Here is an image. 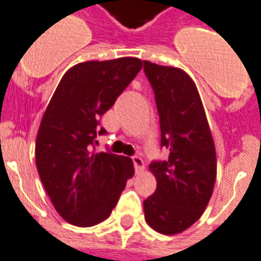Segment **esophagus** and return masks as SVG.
Listing matches in <instances>:
<instances>
[{
  "instance_id": "34e87169",
  "label": "esophagus",
  "mask_w": 261,
  "mask_h": 261,
  "mask_svg": "<svg viewBox=\"0 0 261 261\" xmlns=\"http://www.w3.org/2000/svg\"><path fill=\"white\" fill-rule=\"evenodd\" d=\"M133 164H134V168H136L137 173H140L144 170V161H142L140 156H133Z\"/></svg>"
}]
</instances>
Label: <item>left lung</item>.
Instances as JSON below:
<instances>
[{
	"label": "left lung",
	"mask_w": 261,
	"mask_h": 261,
	"mask_svg": "<svg viewBox=\"0 0 261 261\" xmlns=\"http://www.w3.org/2000/svg\"><path fill=\"white\" fill-rule=\"evenodd\" d=\"M155 93L161 147L166 161H153L149 170L156 190L144 201L147 224L159 233L176 235L200 218L213 194L217 155L207 116L196 84L180 68L144 61Z\"/></svg>",
	"instance_id": "left-lung-1"
}]
</instances>
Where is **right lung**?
I'll list each match as a JSON object with an SVG mask.
<instances>
[{"mask_svg": "<svg viewBox=\"0 0 261 261\" xmlns=\"http://www.w3.org/2000/svg\"><path fill=\"white\" fill-rule=\"evenodd\" d=\"M142 68L134 57L86 61L60 81L37 131L36 166L56 211L76 226L109 218L134 175L133 161L112 152H93L106 134L100 117Z\"/></svg>", "mask_w": 261, "mask_h": 261, "instance_id": "add662e5", "label": "right lung"}]
</instances>
